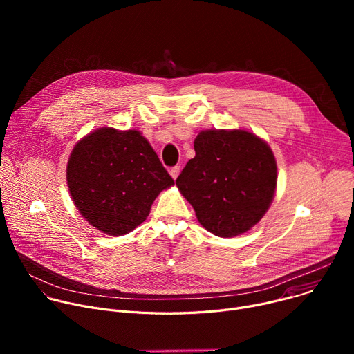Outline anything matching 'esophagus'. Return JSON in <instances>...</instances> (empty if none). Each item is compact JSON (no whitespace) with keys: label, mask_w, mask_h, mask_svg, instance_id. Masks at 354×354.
<instances>
[{"label":"esophagus","mask_w":354,"mask_h":354,"mask_svg":"<svg viewBox=\"0 0 354 354\" xmlns=\"http://www.w3.org/2000/svg\"><path fill=\"white\" fill-rule=\"evenodd\" d=\"M179 172H180V167H172L171 169H169V174H171V176L174 178V179H176L178 178V175H179Z\"/></svg>","instance_id":"1"}]
</instances>
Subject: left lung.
I'll return each instance as SVG.
<instances>
[{
  "label": "left lung",
  "mask_w": 354,
  "mask_h": 354,
  "mask_svg": "<svg viewBox=\"0 0 354 354\" xmlns=\"http://www.w3.org/2000/svg\"><path fill=\"white\" fill-rule=\"evenodd\" d=\"M176 186L198 223L217 236H235L254 227L269 209L277 183L270 147L245 130H206L194 140Z\"/></svg>",
  "instance_id": "obj_1"
}]
</instances>
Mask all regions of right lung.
<instances>
[{
  "instance_id": "obj_1",
  "label": "right lung",
  "mask_w": 354,
  "mask_h": 354,
  "mask_svg": "<svg viewBox=\"0 0 354 354\" xmlns=\"http://www.w3.org/2000/svg\"><path fill=\"white\" fill-rule=\"evenodd\" d=\"M67 183L85 220L119 236L147 218L156 197L174 179L140 131L105 127L74 147Z\"/></svg>"
}]
</instances>
